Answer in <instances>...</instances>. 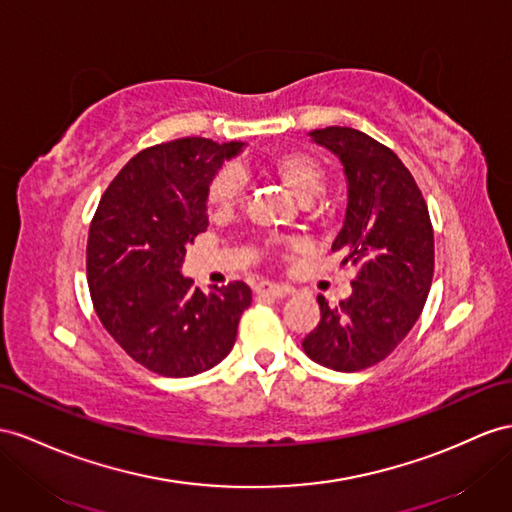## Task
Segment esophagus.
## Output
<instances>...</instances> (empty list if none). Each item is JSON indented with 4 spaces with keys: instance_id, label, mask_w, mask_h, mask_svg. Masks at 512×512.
Instances as JSON below:
<instances>
[{
    "instance_id": "obj_1",
    "label": "esophagus",
    "mask_w": 512,
    "mask_h": 512,
    "mask_svg": "<svg viewBox=\"0 0 512 512\" xmlns=\"http://www.w3.org/2000/svg\"><path fill=\"white\" fill-rule=\"evenodd\" d=\"M253 290H255L257 296H272V298H283L285 294H290V290H287V287L277 285V283H270V281L257 283Z\"/></svg>"
}]
</instances>
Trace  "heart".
<instances>
[{
    "label": "heart",
    "mask_w": 512,
    "mask_h": 512,
    "mask_svg": "<svg viewBox=\"0 0 512 512\" xmlns=\"http://www.w3.org/2000/svg\"><path fill=\"white\" fill-rule=\"evenodd\" d=\"M261 168L268 175L279 179L283 186L298 196L313 212H324L326 201L322 190L329 179V170L316 153L305 149H281L270 153ZM246 199V181L242 170L238 166H222L218 168L214 177L209 179L207 186V212L214 218H227L235 209H238ZM274 242H266L261 251L270 253Z\"/></svg>",
    "instance_id": "b5f03b06"
}]
</instances>
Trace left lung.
I'll return each mask as SVG.
<instances>
[{
    "label": "left lung",
    "mask_w": 512,
    "mask_h": 512,
    "mask_svg": "<svg viewBox=\"0 0 512 512\" xmlns=\"http://www.w3.org/2000/svg\"><path fill=\"white\" fill-rule=\"evenodd\" d=\"M348 177V209L333 253L355 266L352 294L337 305L318 296L320 322L303 339L316 363L359 372L387 359L413 329L430 292L435 235L409 168L385 144L350 127L311 131Z\"/></svg>",
    "instance_id": "8db88e82"
}]
</instances>
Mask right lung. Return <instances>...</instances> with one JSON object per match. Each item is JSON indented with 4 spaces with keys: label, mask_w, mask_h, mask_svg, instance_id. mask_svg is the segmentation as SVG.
Returning <instances> with one entry per match:
<instances>
[{
    "label": "right lung",
    "mask_w": 512,
    "mask_h": 512,
    "mask_svg": "<svg viewBox=\"0 0 512 512\" xmlns=\"http://www.w3.org/2000/svg\"><path fill=\"white\" fill-rule=\"evenodd\" d=\"M242 142L179 138L142 149L103 192L90 220L86 279L114 342L153 374L183 378L225 359L251 287L203 294L181 277L186 246L207 229L209 179Z\"/></svg>",
    "instance_id": "add662e5"
}]
</instances>
